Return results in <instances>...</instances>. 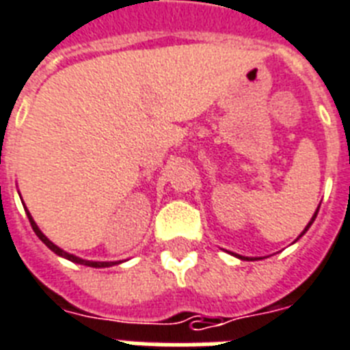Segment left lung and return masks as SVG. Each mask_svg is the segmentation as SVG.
I'll list each match as a JSON object with an SVG mask.
<instances>
[{
    "instance_id": "8db88e82",
    "label": "left lung",
    "mask_w": 350,
    "mask_h": 350,
    "mask_svg": "<svg viewBox=\"0 0 350 350\" xmlns=\"http://www.w3.org/2000/svg\"><path fill=\"white\" fill-rule=\"evenodd\" d=\"M318 209H320V208H318ZM317 215H318V211H317V213H314V217H312V219H311V222H309V226H307V228H306V229H304V233H306L307 229L311 228V224H312V222H314V219H317ZM304 233H301V234H304Z\"/></svg>"
}]
</instances>
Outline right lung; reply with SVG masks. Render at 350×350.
Wrapping results in <instances>:
<instances>
[{"label":"right lung","instance_id":"obj_1","mask_svg":"<svg viewBox=\"0 0 350 350\" xmlns=\"http://www.w3.org/2000/svg\"><path fill=\"white\" fill-rule=\"evenodd\" d=\"M27 215H29L30 226H32L33 233L38 234V237H39V240H41V242H43V244L46 245V247H49V250H52V251H54L55 254H59V256H64V258H68L70 262H75V264L90 265V267H110V265H116V264H117V262H90V260H83V258H77V256H74V254H70V253H66V251L59 250V247H57V245H55V244H52V242H50V240L46 239V237H44V234L41 233V231H39V228H38V226H36V222H33V219H32V217H30V213H29V211H27Z\"/></svg>","mask_w":350,"mask_h":350}]
</instances>
